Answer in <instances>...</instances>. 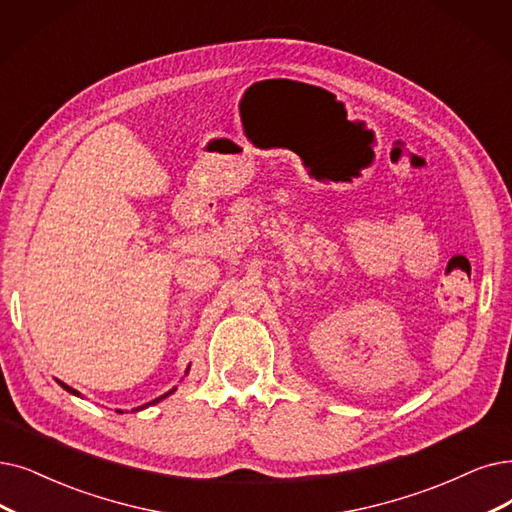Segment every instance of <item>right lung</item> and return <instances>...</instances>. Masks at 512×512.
<instances>
[{"label": "right lung", "mask_w": 512, "mask_h": 512, "mask_svg": "<svg viewBox=\"0 0 512 512\" xmlns=\"http://www.w3.org/2000/svg\"><path fill=\"white\" fill-rule=\"evenodd\" d=\"M187 374H189V367H187ZM58 384H60V386H63V388H65V391H69V393H71V395H77V397H79V393H77V391H75V388H71V386H69V384H65V382H60V380H58ZM174 391H176V388H172V391H168V393H166V395H161V397H157V399H153V401H151V403H147V405H140V407H136V412H138V410H145V407H149V405H155V403H159V401H161V399H166V397H168V395H172V393H174ZM119 414H121V412H119Z\"/></svg>", "instance_id": "obj_1"}]
</instances>
